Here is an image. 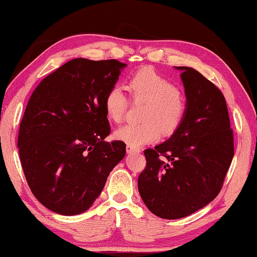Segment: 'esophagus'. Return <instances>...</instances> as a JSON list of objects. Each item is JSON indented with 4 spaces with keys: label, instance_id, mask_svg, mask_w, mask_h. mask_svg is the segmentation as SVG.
Returning <instances> with one entry per match:
<instances>
[{
    "label": "esophagus",
    "instance_id": "1",
    "mask_svg": "<svg viewBox=\"0 0 257 257\" xmlns=\"http://www.w3.org/2000/svg\"><path fill=\"white\" fill-rule=\"evenodd\" d=\"M127 153L128 154H133V153H140V149H137V148H134V146H132V145H127Z\"/></svg>",
    "mask_w": 257,
    "mask_h": 257
}]
</instances>
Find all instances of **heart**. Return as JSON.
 Wrapping results in <instances>:
<instances>
[{
	"instance_id": "heart-1",
	"label": "heart",
	"mask_w": 257,
	"mask_h": 257,
	"mask_svg": "<svg viewBox=\"0 0 257 257\" xmlns=\"http://www.w3.org/2000/svg\"><path fill=\"white\" fill-rule=\"evenodd\" d=\"M129 91L135 100L143 101L140 116L143 121L127 123L114 133L117 140L132 146L157 141L160 133L172 134L182 123L186 112V99L180 88L175 87L152 67H144L132 76ZM109 120L120 122L128 107V98L120 85L109 88L104 99Z\"/></svg>"
}]
</instances>
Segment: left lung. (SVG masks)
<instances>
[{"label": "left lung", "mask_w": 257, "mask_h": 257, "mask_svg": "<svg viewBox=\"0 0 257 257\" xmlns=\"http://www.w3.org/2000/svg\"><path fill=\"white\" fill-rule=\"evenodd\" d=\"M186 96L182 123L164 143L144 151L138 191L157 216L177 219L217 197L234 156L233 133L221 90L194 68L180 66ZM166 158L160 160V156Z\"/></svg>", "instance_id": "8db88e82"}]
</instances>
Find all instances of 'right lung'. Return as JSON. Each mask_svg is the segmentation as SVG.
<instances>
[{"instance_id":"add662e5","label":"right lung","mask_w":257,"mask_h":257,"mask_svg":"<svg viewBox=\"0 0 257 257\" xmlns=\"http://www.w3.org/2000/svg\"><path fill=\"white\" fill-rule=\"evenodd\" d=\"M125 66L116 59H72L41 81L28 100L20 162L35 198L54 213L88 210L125 156L123 142L104 141L111 133L105 96Z\"/></svg>"}]
</instances>
